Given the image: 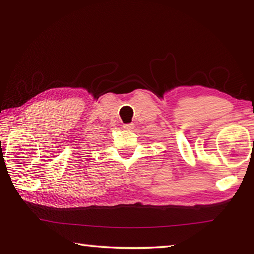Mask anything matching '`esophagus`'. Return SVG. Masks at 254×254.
<instances>
[{"label":"esophagus","mask_w":254,"mask_h":254,"mask_svg":"<svg viewBox=\"0 0 254 254\" xmlns=\"http://www.w3.org/2000/svg\"><path fill=\"white\" fill-rule=\"evenodd\" d=\"M123 128H124V130L131 131V130H133V128H134V123H124L123 124Z\"/></svg>","instance_id":"obj_1"}]
</instances>
